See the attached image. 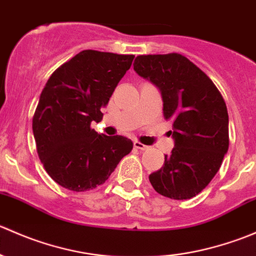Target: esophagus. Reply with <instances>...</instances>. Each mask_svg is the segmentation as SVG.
Segmentation results:
<instances>
[{
  "instance_id": "34e87169",
  "label": "esophagus",
  "mask_w": 256,
  "mask_h": 256,
  "mask_svg": "<svg viewBox=\"0 0 256 256\" xmlns=\"http://www.w3.org/2000/svg\"><path fill=\"white\" fill-rule=\"evenodd\" d=\"M134 147H135V148H138V150H147V146L146 144H141L140 141H134Z\"/></svg>"
}]
</instances>
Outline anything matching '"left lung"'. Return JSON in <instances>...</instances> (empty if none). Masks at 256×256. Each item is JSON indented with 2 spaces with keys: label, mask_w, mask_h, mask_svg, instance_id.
<instances>
[{
  "label": "left lung",
  "mask_w": 256,
  "mask_h": 256,
  "mask_svg": "<svg viewBox=\"0 0 256 256\" xmlns=\"http://www.w3.org/2000/svg\"><path fill=\"white\" fill-rule=\"evenodd\" d=\"M134 69L161 92L174 140L171 154L150 174V182L164 197L190 200L207 187L228 152L226 102L207 74L182 54L138 56Z\"/></svg>",
  "instance_id": "1"
}]
</instances>
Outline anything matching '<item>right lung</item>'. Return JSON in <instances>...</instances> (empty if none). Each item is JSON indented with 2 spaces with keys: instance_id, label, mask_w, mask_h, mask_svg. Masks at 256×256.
<instances>
[{
  "instance_id": "obj_1",
  "label": "right lung",
  "mask_w": 256,
  "mask_h": 256,
  "mask_svg": "<svg viewBox=\"0 0 256 256\" xmlns=\"http://www.w3.org/2000/svg\"><path fill=\"white\" fill-rule=\"evenodd\" d=\"M135 56L88 49L62 64L48 79L33 116L38 156L59 186L85 192L105 183L132 141L90 128L102 121L118 82Z\"/></svg>"
}]
</instances>
